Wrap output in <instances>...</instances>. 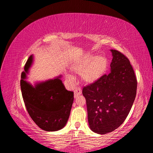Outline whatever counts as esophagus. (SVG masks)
I'll list each match as a JSON object with an SVG mask.
<instances>
[{
	"label": "esophagus",
	"instance_id": "obj_1",
	"mask_svg": "<svg viewBox=\"0 0 153 153\" xmlns=\"http://www.w3.org/2000/svg\"><path fill=\"white\" fill-rule=\"evenodd\" d=\"M82 93V89L79 87H76V88L74 90V97L77 98L79 95L81 94Z\"/></svg>",
	"mask_w": 153,
	"mask_h": 153
}]
</instances>
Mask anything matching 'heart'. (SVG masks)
Returning a JSON list of instances; mask_svg holds the SVG:
<instances>
[{
  "label": "heart",
  "instance_id": "heart-1",
  "mask_svg": "<svg viewBox=\"0 0 153 153\" xmlns=\"http://www.w3.org/2000/svg\"><path fill=\"white\" fill-rule=\"evenodd\" d=\"M107 59L102 56L86 55L72 66L71 69L77 74H81L83 81L92 83L100 78L107 67ZM67 78L73 81L74 76L71 74H67Z\"/></svg>",
  "mask_w": 153,
  "mask_h": 153
}]
</instances>
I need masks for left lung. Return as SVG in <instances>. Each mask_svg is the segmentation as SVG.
<instances>
[{"label":"left lung","mask_w":153,"mask_h":153,"mask_svg":"<svg viewBox=\"0 0 153 153\" xmlns=\"http://www.w3.org/2000/svg\"><path fill=\"white\" fill-rule=\"evenodd\" d=\"M111 52L109 74L82 90L90 128L99 134L113 131L123 123L136 95L137 79L129 59L120 51Z\"/></svg>","instance_id":"left-lung-1"}]
</instances>
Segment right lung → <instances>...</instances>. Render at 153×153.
I'll return each mask as SVG.
<instances>
[{
	"label": "right lung",
	"mask_w": 153,
	"mask_h": 153,
	"mask_svg": "<svg viewBox=\"0 0 153 153\" xmlns=\"http://www.w3.org/2000/svg\"><path fill=\"white\" fill-rule=\"evenodd\" d=\"M32 63L31 55L21 76V90L25 107L32 120L43 130H59L66 125L70 115L74 92L65 89L61 76L36 83L33 86L25 80Z\"/></svg>",
	"instance_id": "right-lung-1"
}]
</instances>
